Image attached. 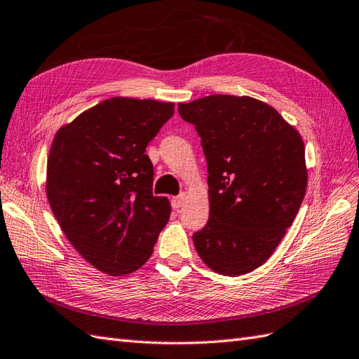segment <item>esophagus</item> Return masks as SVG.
I'll use <instances>...</instances> for the list:
<instances>
[{
  "instance_id": "esophagus-1",
  "label": "esophagus",
  "mask_w": 359,
  "mask_h": 359,
  "mask_svg": "<svg viewBox=\"0 0 359 359\" xmlns=\"http://www.w3.org/2000/svg\"><path fill=\"white\" fill-rule=\"evenodd\" d=\"M185 198H187L185 194H180V196H177V197H172L171 206H172L174 209H179L183 203H185Z\"/></svg>"
}]
</instances>
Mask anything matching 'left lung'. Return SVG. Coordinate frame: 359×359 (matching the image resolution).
<instances>
[{"label":"left lung","instance_id":"1","mask_svg":"<svg viewBox=\"0 0 359 359\" xmlns=\"http://www.w3.org/2000/svg\"><path fill=\"white\" fill-rule=\"evenodd\" d=\"M196 126L208 162L209 219L192 235L210 270L241 276L267 261L305 197L308 172L299 132L252 97L209 95L179 103Z\"/></svg>","mask_w":359,"mask_h":359}]
</instances>
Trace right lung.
Listing matches in <instances>:
<instances>
[{"label":"right lung","mask_w":359,"mask_h":359,"mask_svg":"<svg viewBox=\"0 0 359 359\" xmlns=\"http://www.w3.org/2000/svg\"><path fill=\"white\" fill-rule=\"evenodd\" d=\"M174 103L114 97L59 128L47 163V197L72 247L100 271L123 276L151 256L171 206L153 196L145 149Z\"/></svg>","instance_id":"obj_1"}]
</instances>
